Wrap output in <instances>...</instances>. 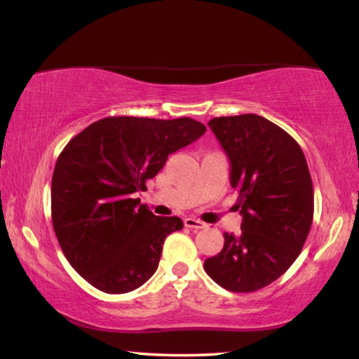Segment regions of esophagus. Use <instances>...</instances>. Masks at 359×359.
Masks as SVG:
<instances>
[{"instance_id":"1","label":"esophagus","mask_w":359,"mask_h":359,"mask_svg":"<svg viewBox=\"0 0 359 359\" xmlns=\"http://www.w3.org/2000/svg\"><path fill=\"white\" fill-rule=\"evenodd\" d=\"M184 226L186 228H191V230H202V228H205L207 225H205L204 222L197 220V218L188 217V218H184Z\"/></svg>"}]
</instances>
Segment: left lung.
<instances>
[{
	"label": "left lung",
	"instance_id": "8db88e82",
	"mask_svg": "<svg viewBox=\"0 0 359 359\" xmlns=\"http://www.w3.org/2000/svg\"><path fill=\"white\" fill-rule=\"evenodd\" d=\"M209 126L230 160L243 222L238 236L223 233V249L204 269L228 292H256L287 272L304 246L314 214L309 168L298 142L266 118L222 116Z\"/></svg>",
	"mask_w": 359,
	"mask_h": 359
}]
</instances>
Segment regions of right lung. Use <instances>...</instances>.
I'll return each mask as SVG.
<instances>
[{"label":"right lung","instance_id":"1","mask_svg":"<svg viewBox=\"0 0 359 359\" xmlns=\"http://www.w3.org/2000/svg\"><path fill=\"white\" fill-rule=\"evenodd\" d=\"M196 119L110 116L67 142L51 180V220L67 261L100 292H133L155 273L163 241L183 228L134 194L168 155L205 133Z\"/></svg>","mask_w":359,"mask_h":359}]
</instances>
